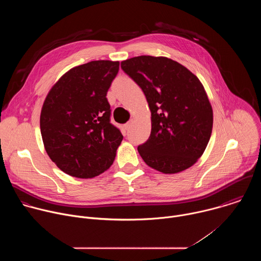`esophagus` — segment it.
<instances>
[{
    "mask_svg": "<svg viewBox=\"0 0 261 261\" xmlns=\"http://www.w3.org/2000/svg\"><path fill=\"white\" fill-rule=\"evenodd\" d=\"M132 124H133V120H130L129 122H127V123L125 124V129H126V130H129L130 127L132 126Z\"/></svg>",
    "mask_w": 261,
    "mask_h": 261,
    "instance_id": "34e87169",
    "label": "esophagus"
}]
</instances>
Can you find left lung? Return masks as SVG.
Instances as JSON below:
<instances>
[{
    "instance_id": "1",
    "label": "left lung",
    "mask_w": 261,
    "mask_h": 261,
    "mask_svg": "<svg viewBox=\"0 0 261 261\" xmlns=\"http://www.w3.org/2000/svg\"><path fill=\"white\" fill-rule=\"evenodd\" d=\"M121 67L141 88L151 110V135L137 147L143 161L169 174L191 167L213 129V108L200 81L166 57L139 56Z\"/></svg>"
}]
</instances>
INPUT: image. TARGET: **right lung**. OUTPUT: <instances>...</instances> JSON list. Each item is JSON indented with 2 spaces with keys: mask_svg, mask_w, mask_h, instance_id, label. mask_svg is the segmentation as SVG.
<instances>
[{
  "mask_svg": "<svg viewBox=\"0 0 261 261\" xmlns=\"http://www.w3.org/2000/svg\"><path fill=\"white\" fill-rule=\"evenodd\" d=\"M120 62L92 61L66 72L48 92L40 115L45 151L65 173L91 178L107 170L123 140L110 123L106 94Z\"/></svg>",
  "mask_w": 261,
  "mask_h": 261,
  "instance_id": "add662e5",
  "label": "right lung"
}]
</instances>
